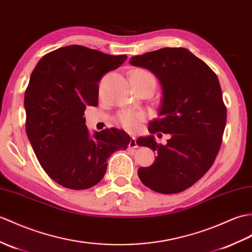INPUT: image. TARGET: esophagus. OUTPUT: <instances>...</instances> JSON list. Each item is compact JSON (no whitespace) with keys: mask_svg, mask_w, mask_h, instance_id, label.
<instances>
[{"mask_svg":"<svg viewBox=\"0 0 252 252\" xmlns=\"http://www.w3.org/2000/svg\"><path fill=\"white\" fill-rule=\"evenodd\" d=\"M128 147H130V148H137L138 147L137 143H136V138L134 137V136L131 137L130 143H128Z\"/></svg>","mask_w":252,"mask_h":252,"instance_id":"esophagus-1","label":"esophagus"}]
</instances>
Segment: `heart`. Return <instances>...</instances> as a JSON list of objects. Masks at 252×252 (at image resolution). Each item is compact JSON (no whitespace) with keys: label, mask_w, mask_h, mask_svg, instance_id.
<instances>
[{"label":"heart","mask_w":252,"mask_h":252,"mask_svg":"<svg viewBox=\"0 0 252 252\" xmlns=\"http://www.w3.org/2000/svg\"><path fill=\"white\" fill-rule=\"evenodd\" d=\"M131 77H153L154 76L151 75L149 72L145 71V69H135L132 73ZM146 118V115L143 112H136V110H131V109H126L121 112L118 117H117V121L118 124L126 128V130H136V128L139 126V124Z\"/></svg>","instance_id":"obj_1"}]
</instances>
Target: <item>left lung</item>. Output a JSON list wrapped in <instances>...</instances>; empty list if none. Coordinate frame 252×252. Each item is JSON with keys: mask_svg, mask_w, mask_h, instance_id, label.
Here are the masks:
<instances>
[{"mask_svg": "<svg viewBox=\"0 0 252 252\" xmlns=\"http://www.w3.org/2000/svg\"><path fill=\"white\" fill-rule=\"evenodd\" d=\"M134 66L147 68L161 85L159 118L150 133H168L166 145L155 136L137 138L138 146L156 151L153 165L139 167L140 181L159 193L173 194L201 179L220 149L226 108L217 75L186 48H162L132 57Z\"/></svg>", "mask_w": 252, "mask_h": 252, "instance_id": "8db88e82", "label": "left lung"}]
</instances>
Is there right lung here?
Instances as JSON below:
<instances>
[{"label": "right lung", "instance_id": "right-lung-1", "mask_svg": "<svg viewBox=\"0 0 252 252\" xmlns=\"http://www.w3.org/2000/svg\"><path fill=\"white\" fill-rule=\"evenodd\" d=\"M126 59L71 45L45 55L33 69L25 94L27 135L44 171L65 188L95 186L110 155L130 143L115 127L90 135L84 117L98 103V81Z\"/></svg>", "mask_w": 252, "mask_h": 252}]
</instances>
